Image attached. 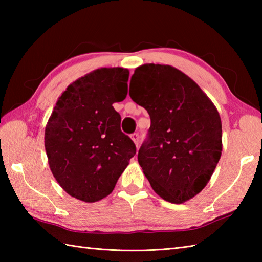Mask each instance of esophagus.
Segmentation results:
<instances>
[{
	"label": "esophagus",
	"instance_id": "esophagus-1",
	"mask_svg": "<svg viewBox=\"0 0 262 262\" xmlns=\"http://www.w3.org/2000/svg\"><path fill=\"white\" fill-rule=\"evenodd\" d=\"M130 138L133 140V142L135 143V145L138 146V143H140V136H138L137 133H134V134H132Z\"/></svg>",
	"mask_w": 262,
	"mask_h": 262
}]
</instances>
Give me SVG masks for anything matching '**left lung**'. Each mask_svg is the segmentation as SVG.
Segmentation results:
<instances>
[{
	"label": "left lung",
	"instance_id": "1",
	"mask_svg": "<svg viewBox=\"0 0 262 262\" xmlns=\"http://www.w3.org/2000/svg\"><path fill=\"white\" fill-rule=\"evenodd\" d=\"M129 96L151 118L148 138L138 151L144 174L166 202H188L206 187L221 159L222 121L215 104L188 75L161 64L135 70Z\"/></svg>",
	"mask_w": 262,
	"mask_h": 262
}]
</instances>
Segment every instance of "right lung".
<instances>
[{
  "label": "right lung",
  "mask_w": 262,
  "mask_h": 262,
  "mask_svg": "<svg viewBox=\"0 0 262 262\" xmlns=\"http://www.w3.org/2000/svg\"><path fill=\"white\" fill-rule=\"evenodd\" d=\"M129 71L94 70L66 88L45 129L48 164L70 196L94 203L113 192L136 153L135 144L120 130L114 109L127 96Z\"/></svg>",
  "instance_id": "1"
}]
</instances>
